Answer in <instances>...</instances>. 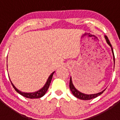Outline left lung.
Instances as JSON below:
<instances>
[{
    "instance_id": "1",
    "label": "left lung",
    "mask_w": 120,
    "mask_h": 120,
    "mask_svg": "<svg viewBox=\"0 0 120 120\" xmlns=\"http://www.w3.org/2000/svg\"><path fill=\"white\" fill-rule=\"evenodd\" d=\"M105 39H106V42L107 43H108L109 45L112 48V54H113V60H114V63H115V59H114V52H113V49H112V45H111L110 42L108 38L106 36H105ZM70 88L71 91L72 92V94L74 95V96H75L76 98H78L79 99H81V100H90V99H92L94 98H95L96 97H98V96L100 95L101 94H102L103 93V92L105 91V90H103V91L100 92L98 93V94H91V95H87V94H83V93H81V92L78 91L77 89L74 87V85L72 84V79H71V77L70 78Z\"/></svg>"
}]
</instances>
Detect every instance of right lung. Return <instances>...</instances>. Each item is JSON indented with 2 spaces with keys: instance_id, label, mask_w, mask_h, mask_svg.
Wrapping results in <instances>:
<instances>
[{
  "instance_id": "right-lung-1",
  "label": "right lung",
  "mask_w": 120,
  "mask_h": 120,
  "mask_svg": "<svg viewBox=\"0 0 120 120\" xmlns=\"http://www.w3.org/2000/svg\"><path fill=\"white\" fill-rule=\"evenodd\" d=\"M54 73V72H53L50 75V76H49V77L48 78V81H47V82H46L45 85H44V86H43L42 88H41L40 90H38L37 92H35L26 93V92H23L20 91V90H19V89H17V88L14 86V85L13 84V83L11 82V81H11V83L12 85H13V88H14V89H15V90H16V92H17L19 94H20V95H21L22 96H24V97L25 98H30V99H38V98H40L42 97V96H43V95H45V94H46V92L47 90H48V88H49V86H50V82H51L52 79L53 74Z\"/></svg>"
}]
</instances>
